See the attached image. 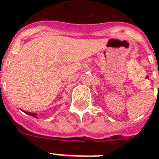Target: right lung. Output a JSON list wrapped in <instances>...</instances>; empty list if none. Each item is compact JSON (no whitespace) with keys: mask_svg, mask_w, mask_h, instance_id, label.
<instances>
[{"mask_svg":"<svg viewBox=\"0 0 159 159\" xmlns=\"http://www.w3.org/2000/svg\"><path fill=\"white\" fill-rule=\"evenodd\" d=\"M25 113H26L27 115H30V116H33V117H34V118L37 117V115H36V114H32V113H30V112H25Z\"/></svg>","mask_w":159,"mask_h":159,"instance_id":"add662e5","label":"right lung"}]
</instances>
